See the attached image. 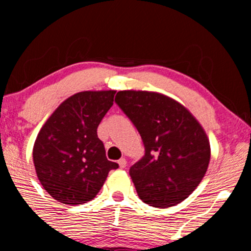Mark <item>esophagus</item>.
<instances>
[{
	"label": "esophagus",
	"instance_id": "34e87169",
	"mask_svg": "<svg viewBox=\"0 0 251 251\" xmlns=\"http://www.w3.org/2000/svg\"><path fill=\"white\" fill-rule=\"evenodd\" d=\"M118 164H119V166L122 169H125L126 168V164H127V160L125 159V158H122V159L118 160Z\"/></svg>",
	"mask_w": 251,
	"mask_h": 251
}]
</instances>
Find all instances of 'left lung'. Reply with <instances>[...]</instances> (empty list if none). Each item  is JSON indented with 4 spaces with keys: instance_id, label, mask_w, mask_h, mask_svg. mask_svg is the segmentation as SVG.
<instances>
[{
    "instance_id": "left-lung-1",
    "label": "left lung",
    "mask_w": 251,
    "mask_h": 251,
    "mask_svg": "<svg viewBox=\"0 0 251 251\" xmlns=\"http://www.w3.org/2000/svg\"><path fill=\"white\" fill-rule=\"evenodd\" d=\"M116 102L142 135L145 154L129 169L144 203L165 209L179 204L200 185L211 150L209 138L185 106L149 91H120Z\"/></svg>"
}]
</instances>
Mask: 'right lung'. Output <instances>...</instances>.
I'll list each match as a JSON object with an SVG mask.
<instances>
[{
    "label": "right lung",
    "instance_id": "1",
    "mask_svg": "<svg viewBox=\"0 0 251 251\" xmlns=\"http://www.w3.org/2000/svg\"><path fill=\"white\" fill-rule=\"evenodd\" d=\"M116 91L79 92L43 124L33 148L36 176L54 200L68 205L92 201L118 164L106 158L97 128Z\"/></svg>",
    "mask_w": 251,
    "mask_h": 251
}]
</instances>
